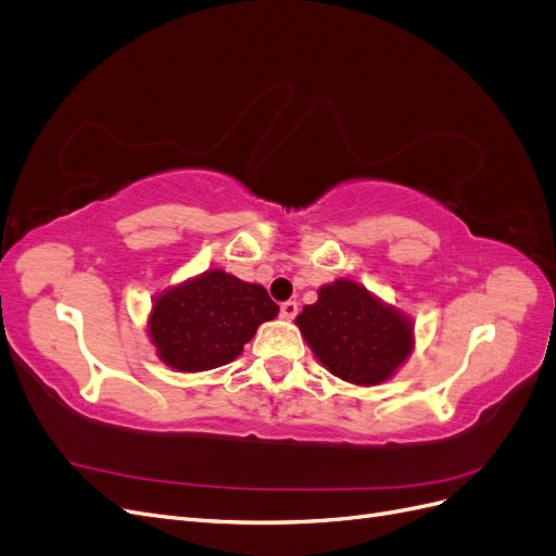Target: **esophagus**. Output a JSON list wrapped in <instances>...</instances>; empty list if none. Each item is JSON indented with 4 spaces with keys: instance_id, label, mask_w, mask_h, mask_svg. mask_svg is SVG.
<instances>
[{
    "instance_id": "1",
    "label": "esophagus",
    "mask_w": 556,
    "mask_h": 556,
    "mask_svg": "<svg viewBox=\"0 0 556 556\" xmlns=\"http://www.w3.org/2000/svg\"><path fill=\"white\" fill-rule=\"evenodd\" d=\"M296 313H299V304L296 301H285V304H280V317H285V319H294L296 317Z\"/></svg>"
}]
</instances>
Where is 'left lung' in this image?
<instances>
[{
    "mask_svg": "<svg viewBox=\"0 0 556 556\" xmlns=\"http://www.w3.org/2000/svg\"><path fill=\"white\" fill-rule=\"evenodd\" d=\"M296 325L315 357L355 384L392 378L413 350L410 319L352 280L325 285Z\"/></svg>",
    "mask_w": 556,
    "mask_h": 556,
    "instance_id": "left-lung-1",
    "label": "left lung"
}]
</instances>
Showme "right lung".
Instances as JSON below:
<instances>
[{
    "label": "right lung",
    "mask_w": 556,
    "mask_h": 556,
    "mask_svg": "<svg viewBox=\"0 0 556 556\" xmlns=\"http://www.w3.org/2000/svg\"><path fill=\"white\" fill-rule=\"evenodd\" d=\"M276 315L262 285L215 268L160 294L148 331L164 364L194 374L237 359L257 327Z\"/></svg>",
    "instance_id": "obj_1"
}]
</instances>
